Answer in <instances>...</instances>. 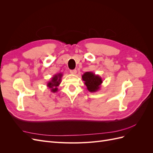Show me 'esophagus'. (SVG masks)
<instances>
[{
	"instance_id": "1",
	"label": "esophagus",
	"mask_w": 153,
	"mask_h": 153,
	"mask_svg": "<svg viewBox=\"0 0 153 153\" xmlns=\"http://www.w3.org/2000/svg\"><path fill=\"white\" fill-rule=\"evenodd\" d=\"M76 69H72V70H70V73L72 74V75H75L76 73Z\"/></svg>"
}]
</instances>
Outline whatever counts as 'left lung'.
Returning a JSON list of instances; mask_svg holds the SVG:
<instances>
[{
  "label": "left lung",
  "instance_id": "8db88e82",
  "mask_svg": "<svg viewBox=\"0 0 153 153\" xmlns=\"http://www.w3.org/2000/svg\"><path fill=\"white\" fill-rule=\"evenodd\" d=\"M83 81L87 87V90L91 92H95L98 91L103 83L102 78L98 75L91 71L85 72L82 76Z\"/></svg>",
  "mask_w": 153,
  "mask_h": 153
}]
</instances>
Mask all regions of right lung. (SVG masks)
<instances>
[{
	"label": "right lung",
	"instance_id": "1",
	"mask_svg": "<svg viewBox=\"0 0 153 153\" xmlns=\"http://www.w3.org/2000/svg\"><path fill=\"white\" fill-rule=\"evenodd\" d=\"M62 73H59L55 74L54 76L51 78L50 81H49L47 86L48 87V89H50L52 92H56L58 91L57 86H59L61 82V79L62 76Z\"/></svg>",
	"mask_w": 153,
	"mask_h": 153
}]
</instances>
